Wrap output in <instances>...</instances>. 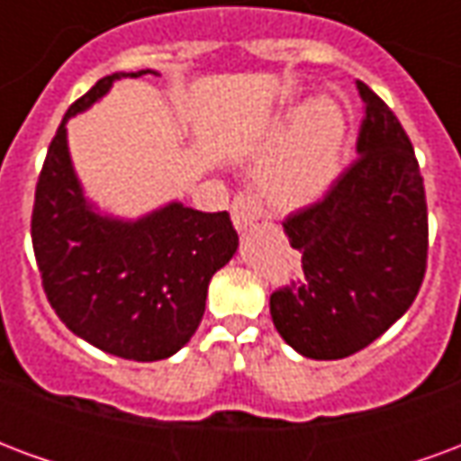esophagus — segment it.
Returning <instances> with one entry per match:
<instances>
[{"instance_id": "esophagus-1", "label": "esophagus", "mask_w": 461, "mask_h": 461, "mask_svg": "<svg viewBox=\"0 0 461 461\" xmlns=\"http://www.w3.org/2000/svg\"><path fill=\"white\" fill-rule=\"evenodd\" d=\"M261 217L259 202L251 197L249 192H237L234 202H231V221L237 230H247L254 221Z\"/></svg>"}]
</instances>
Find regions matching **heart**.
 Masks as SVG:
<instances>
[{"mask_svg":"<svg viewBox=\"0 0 461 461\" xmlns=\"http://www.w3.org/2000/svg\"><path fill=\"white\" fill-rule=\"evenodd\" d=\"M343 145V118L330 104H311L294 122L284 150L259 170V187L276 207L316 200L336 175Z\"/></svg>","mask_w":461,"mask_h":461,"instance_id":"1","label":"heart"}]
</instances>
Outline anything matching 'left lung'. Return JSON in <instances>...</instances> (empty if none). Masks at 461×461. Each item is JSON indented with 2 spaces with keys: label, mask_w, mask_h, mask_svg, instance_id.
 Here are the masks:
<instances>
[{
  "label": "left lung",
  "mask_w": 461,
  "mask_h": 461,
  "mask_svg": "<svg viewBox=\"0 0 461 461\" xmlns=\"http://www.w3.org/2000/svg\"><path fill=\"white\" fill-rule=\"evenodd\" d=\"M357 158L284 224L296 276L271 294L274 326L301 356L339 360L380 339L422 286L427 200L415 148L363 81Z\"/></svg>",
  "instance_id": "8db88e82"
}]
</instances>
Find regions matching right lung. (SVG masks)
Here are the masks:
<instances>
[{
	"instance_id": "obj_1",
	"label": "right lung",
	"mask_w": 461,
	"mask_h": 461,
	"mask_svg": "<svg viewBox=\"0 0 461 461\" xmlns=\"http://www.w3.org/2000/svg\"><path fill=\"white\" fill-rule=\"evenodd\" d=\"M111 74L71 104L46 152L32 212V244L41 286L68 330L125 360H162L197 330L214 271L234 257L240 237L227 212L172 202L138 221L95 214L76 180L66 121L95 104Z\"/></svg>"
}]
</instances>
